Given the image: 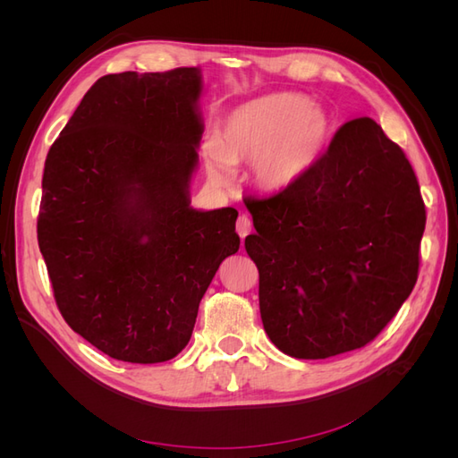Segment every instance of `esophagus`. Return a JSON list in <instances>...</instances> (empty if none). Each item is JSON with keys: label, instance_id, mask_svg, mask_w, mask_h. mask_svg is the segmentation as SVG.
Wrapping results in <instances>:
<instances>
[{"label": "esophagus", "instance_id": "1", "mask_svg": "<svg viewBox=\"0 0 458 458\" xmlns=\"http://www.w3.org/2000/svg\"><path fill=\"white\" fill-rule=\"evenodd\" d=\"M250 231H252V221H250V217L242 214V216L237 219V233H239V237L244 239L246 234H250Z\"/></svg>", "mask_w": 458, "mask_h": 458}]
</instances>
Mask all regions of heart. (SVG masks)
<instances>
[{
	"label": "heart",
	"mask_w": 458,
	"mask_h": 458,
	"mask_svg": "<svg viewBox=\"0 0 458 458\" xmlns=\"http://www.w3.org/2000/svg\"><path fill=\"white\" fill-rule=\"evenodd\" d=\"M328 137V118L300 93H269L234 106L208 135L200 157L216 185H229L234 164L250 160V177L263 192H281L303 177Z\"/></svg>",
	"instance_id": "b5f03b06"
}]
</instances>
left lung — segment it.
Masks as SVG:
<instances>
[{
	"instance_id": "left-lung-1",
	"label": "left lung",
	"mask_w": 458,
	"mask_h": 458,
	"mask_svg": "<svg viewBox=\"0 0 458 458\" xmlns=\"http://www.w3.org/2000/svg\"><path fill=\"white\" fill-rule=\"evenodd\" d=\"M244 204L261 323L283 353L363 348L412 293L424 202L405 152L372 118L344 123L294 185Z\"/></svg>"
}]
</instances>
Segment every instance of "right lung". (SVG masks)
<instances>
[{"label":"right lung","mask_w":458,"mask_h":458,"mask_svg":"<svg viewBox=\"0 0 458 458\" xmlns=\"http://www.w3.org/2000/svg\"><path fill=\"white\" fill-rule=\"evenodd\" d=\"M200 71L95 81L47 152L38 244L64 321L118 361H170L191 340L234 208H191Z\"/></svg>","instance_id":"add662e5"}]
</instances>
